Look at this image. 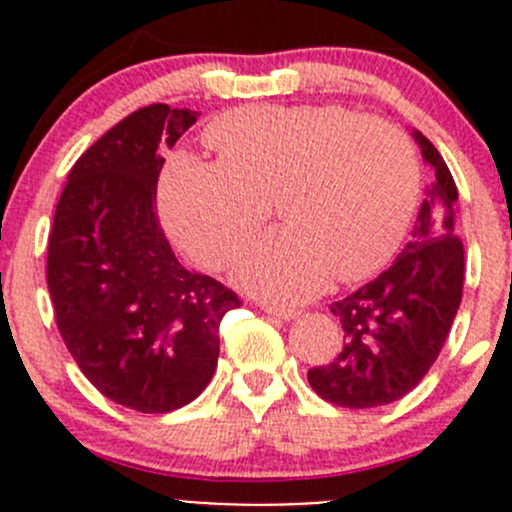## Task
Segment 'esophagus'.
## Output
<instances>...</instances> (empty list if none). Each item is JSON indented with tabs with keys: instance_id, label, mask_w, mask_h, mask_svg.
Instances as JSON below:
<instances>
[{
	"instance_id": "1",
	"label": "esophagus",
	"mask_w": 512,
	"mask_h": 512,
	"mask_svg": "<svg viewBox=\"0 0 512 512\" xmlns=\"http://www.w3.org/2000/svg\"><path fill=\"white\" fill-rule=\"evenodd\" d=\"M260 307H262V312L272 314V317H277V319H285V322H289V319H294V317H297V309H289V307H277V304H265V302H262Z\"/></svg>"
}]
</instances>
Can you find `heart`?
Segmentation results:
<instances>
[{"label":"heart","instance_id":"obj_1","mask_svg":"<svg viewBox=\"0 0 512 512\" xmlns=\"http://www.w3.org/2000/svg\"><path fill=\"white\" fill-rule=\"evenodd\" d=\"M220 160L170 158L160 180L165 225L210 270L250 242L280 200L287 227L235 265L237 285L270 299L312 297L337 272H379L409 232L421 170L409 138L344 106H250L208 128Z\"/></svg>","mask_w":512,"mask_h":512}]
</instances>
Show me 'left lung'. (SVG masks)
I'll use <instances>...</instances> for the list:
<instances>
[{
	"label": "left lung",
	"mask_w": 512,
	"mask_h": 512,
	"mask_svg": "<svg viewBox=\"0 0 512 512\" xmlns=\"http://www.w3.org/2000/svg\"><path fill=\"white\" fill-rule=\"evenodd\" d=\"M433 168L409 245L394 265L339 302L344 329L337 359L307 371L309 386L344 409H374L416 389L446 344L463 297L458 190L446 160L421 131L411 133Z\"/></svg>",
	"instance_id": "8db88e82"
}]
</instances>
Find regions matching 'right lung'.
I'll return each mask as SVG.
<instances>
[{
    "instance_id": "obj_1",
    "label": "right lung",
    "mask_w": 512,
    "mask_h": 512,
    "mask_svg": "<svg viewBox=\"0 0 512 512\" xmlns=\"http://www.w3.org/2000/svg\"><path fill=\"white\" fill-rule=\"evenodd\" d=\"M190 108H138L71 168L49 235L56 327L106 399L168 414L203 394L220 322L240 297L178 262L156 215L165 146L198 121Z\"/></svg>"
}]
</instances>
